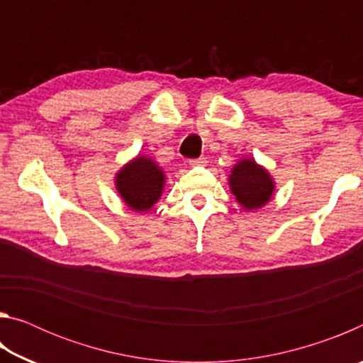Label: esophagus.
Wrapping results in <instances>:
<instances>
[{"mask_svg":"<svg viewBox=\"0 0 363 363\" xmlns=\"http://www.w3.org/2000/svg\"><path fill=\"white\" fill-rule=\"evenodd\" d=\"M205 163H206L205 158H195L189 162V164H192V167H201V164H205Z\"/></svg>","mask_w":363,"mask_h":363,"instance_id":"1","label":"esophagus"}]
</instances>
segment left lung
<instances>
[{
  "instance_id": "left-lung-1",
  "label": "left lung",
  "mask_w": 363,
  "mask_h": 363,
  "mask_svg": "<svg viewBox=\"0 0 363 363\" xmlns=\"http://www.w3.org/2000/svg\"><path fill=\"white\" fill-rule=\"evenodd\" d=\"M229 186L237 203L247 211L259 210L269 203L275 190L274 177L255 158H242L233 164Z\"/></svg>"
}]
</instances>
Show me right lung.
<instances>
[{"label":"right lung","mask_w":363,"mask_h":363,"mask_svg":"<svg viewBox=\"0 0 363 363\" xmlns=\"http://www.w3.org/2000/svg\"><path fill=\"white\" fill-rule=\"evenodd\" d=\"M164 171L150 157L138 155L115 176V186L121 200L133 211H150L164 189Z\"/></svg>","instance_id":"right-lung-1"}]
</instances>
